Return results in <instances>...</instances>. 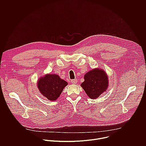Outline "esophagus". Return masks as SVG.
Returning <instances> with one entry per match:
<instances>
[{
    "label": "esophagus",
    "instance_id": "esophagus-1",
    "mask_svg": "<svg viewBox=\"0 0 146 146\" xmlns=\"http://www.w3.org/2000/svg\"><path fill=\"white\" fill-rule=\"evenodd\" d=\"M71 83L72 84H76L77 83V82H78V80L76 79H72V80H71Z\"/></svg>",
    "mask_w": 146,
    "mask_h": 146
}]
</instances>
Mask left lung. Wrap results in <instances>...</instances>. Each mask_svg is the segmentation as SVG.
<instances>
[{
    "label": "left lung",
    "mask_w": 146,
    "mask_h": 146,
    "mask_svg": "<svg viewBox=\"0 0 146 146\" xmlns=\"http://www.w3.org/2000/svg\"><path fill=\"white\" fill-rule=\"evenodd\" d=\"M108 78L104 70L94 68L85 74L84 82L81 84V86L89 98L96 99L108 88Z\"/></svg>",
    "instance_id": "1"
}]
</instances>
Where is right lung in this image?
I'll list each match as a JSON object with an SVG mask.
<instances>
[{
  "mask_svg": "<svg viewBox=\"0 0 146 146\" xmlns=\"http://www.w3.org/2000/svg\"><path fill=\"white\" fill-rule=\"evenodd\" d=\"M67 84V82L56 74H46L37 83L38 88L42 95L52 101H56L60 97Z\"/></svg>",
  "mask_w": 146,
  "mask_h": 146,
  "instance_id": "add662e5",
  "label": "right lung"
}]
</instances>
